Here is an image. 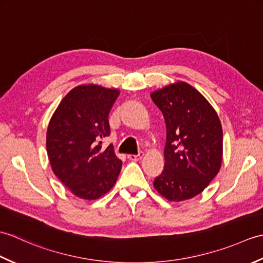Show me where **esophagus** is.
I'll list each match as a JSON object with an SVG mask.
<instances>
[{"mask_svg": "<svg viewBox=\"0 0 263 263\" xmlns=\"http://www.w3.org/2000/svg\"><path fill=\"white\" fill-rule=\"evenodd\" d=\"M142 157H143L142 153H140L139 155H127V159L132 160V161H138V160L142 159Z\"/></svg>", "mask_w": 263, "mask_h": 263, "instance_id": "34e87169", "label": "esophagus"}]
</instances>
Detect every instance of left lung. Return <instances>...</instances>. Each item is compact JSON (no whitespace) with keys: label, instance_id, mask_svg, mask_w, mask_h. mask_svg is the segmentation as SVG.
Wrapping results in <instances>:
<instances>
[{"label":"left lung","instance_id":"obj_1","mask_svg":"<svg viewBox=\"0 0 263 263\" xmlns=\"http://www.w3.org/2000/svg\"><path fill=\"white\" fill-rule=\"evenodd\" d=\"M166 123L165 167L154 187L168 201L201 193L222 161V128L217 111L191 85L178 81L152 92Z\"/></svg>","mask_w":263,"mask_h":263}]
</instances>
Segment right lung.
I'll return each mask as SVG.
<instances>
[{
	"instance_id": "add662e5",
	"label": "right lung",
	"mask_w": 263,
	"mask_h": 263,
	"mask_svg": "<svg viewBox=\"0 0 263 263\" xmlns=\"http://www.w3.org/2000/svg\"><path fill=\"white\" fill-rule=\"evenodd\" d=\"M120 90L81 85L61 100L49 121L46 150L54 174L73 193L96 200L114 186L122 161L114 149H102L109 136L108 114Z\"/></svg>"
}]
</instances>
